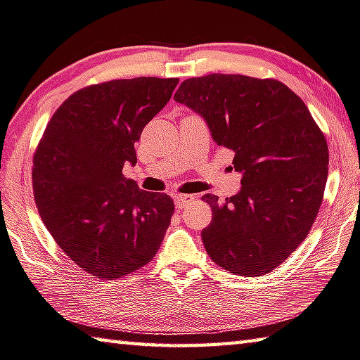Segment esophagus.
<instances>
[{"label":"esophagus","instance_id":"34e87169","mask_svg":"<svg viewBox=\"0 0 360 360\" xmlns=\"http://www.w3.org/2000/svg\"><path fill=\"white\" fill-rule=\"evenodd\" d=\"M191 201H193V195H176L174 197V205L178 211H181V209L187 206Z\"/></svg>","mask_w":360,"mask_h":360}]
</instances>
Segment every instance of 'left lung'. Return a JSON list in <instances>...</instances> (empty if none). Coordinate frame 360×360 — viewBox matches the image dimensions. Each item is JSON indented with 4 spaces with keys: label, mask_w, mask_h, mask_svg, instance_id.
Segmentation results:
<instances>
[{
    "label": "left lung",
    "mask_w": 360,
    "mask_h": 360,
    "mask_svg": "<svg viewBox=\"0 0 360 360\" xmlns=\"http://www.w3.org/2000/svg\"><path fill=\"white\" fill-rule=\"evenodd\" d=\"M206 121L214 141L234 151L240 191L212 207L201 231L215 264L259 277L302 244L328 181L329 149L297 94L274 78L211 74L187 78L174 94Z\"/></svg>",
    "instance_id": "obj_1"
}]
</instances>
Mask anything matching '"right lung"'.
I'll return each instance as SVG.
<instances>
[{"mask_svg": "<svg viewBox=\"0 0 360 360\" xmlns=\"http://www.w3.org/2000/svg\"><path fill=\"white\" fill-rule=\"evenodd\" d=\"M178 82L139 77L91 84L61 103L39 141L37 211L61 250L97 278L148 264L172 221L173 200L140 191L122 167L136 163L134 145Z\"/></svg>", "mask_w": 360, "mask_h": 360, "instance_id": "right-lung-1", "label": "right lung"}]
</instances>
